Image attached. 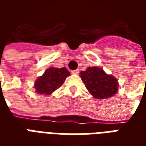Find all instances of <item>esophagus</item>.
<instances>
[{"instance_id":"1","label":"esophagus","mask_w":146,"mask_h":146,"mask_svg":"<svg viewBox=\"0 0 146 146\" xmlns=\"http://www.w3.org/2000/svg\"><path fill=\"white\" fill-rule=\"evenodd\" d=\"M71 73H72V74H73V75H78V74H79V70H73Z\"/></svg>"}]
</instances>
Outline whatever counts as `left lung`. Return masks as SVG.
<instances>
[{
  "label": "left lung",
  "mask_w": 146,
  "mask_h": 146,
  "mask_svg": "<svg viewBox=\"0 0 146 146\" xmlns=\"http://www.w3.org/2000/svg\"><path fill=\"white\" fill-rule=\"evenodd\" d=\"M82 81L90 94L95 98L105 99L113 97L118 92V81L98 67H88L80 73Z\"/></svg>",
  "instance_id": "obj_1"
}]
</instances>
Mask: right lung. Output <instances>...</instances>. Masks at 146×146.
<instances>
[{"label":"right lung","mask_w":146,"mask_h":146,"mask_svg":"<svg viewBox=\"0 0 146 146\" xmlns=\"http://www.w3.org/2000/svg\"><path fill=\"white\" fill-rule=\"evenodd\" d=\"M70 73L66 68L50 67L45 70L42 76H39L34 84L36 92L40 95H49L62 86Z\"/></svg>","instance_id":"obj_1"}]
</instances>
